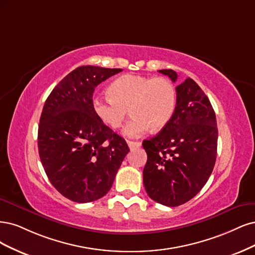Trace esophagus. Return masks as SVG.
Segmentation results:
<instances>
[{
  "mask_svg": "<svg viewBox=\"0 0 255 255\" xmlns=\"http://www.w3.org/2000/svg\"><path fill=\"white\" fill-rule=\"evenodd\" d=\"M127 144L129 146L130 149H134V148H138L139 146L142 145L141 142H134V141H127Z\"/></svg>",
  "mask_w": 255,
  "mask_h": 255,
  "instance_id": "esophagus-1",
  "label": "esophagus"
}]
</instances>
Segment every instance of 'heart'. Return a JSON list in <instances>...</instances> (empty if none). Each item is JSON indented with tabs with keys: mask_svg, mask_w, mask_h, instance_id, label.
<instances>
[{
	"mask_svg": "<svg viewBox=\"0 0 255 255\" xmlns=\"http://www.w3.org/2000/svg\"><path fill=\"white\" fill-rule=\"evenodd\" d=\"M109 94L93 100L96 117L113 129L121 128L128 109L132 118L124 133L129 137L141 136L151 127L160 130L174 114L177 93L174 85L164 77L123 75L109 86Z\"/></svg>",
	"mask_w": 255,
	"mask_h": 255,
	"instance_id": "obj_1",
	"label": "heart"
}]
</instances>
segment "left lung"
I'll return each mask as SVG.
<instances>
[{
    "instance_id": "8db88e82",
    "label": "left lung",
    "mask_w": 255,
    "mask_h": 255,
    "mask_svg": "<svg viewBox=\"0 0 255 255\" xmlns=\"http://www.w3.org/2000/svg\"><path fill=\"white\" fill-rule=\"evenodd\" d=\"M159 72L177 80L175 71ZM176 92V108L167 125L143 141L145 190L152 200L166 207L181 205L200 192L217 154L216 116L208 96L192 78L179 85Z\"/></svg>"
}]
</instances>
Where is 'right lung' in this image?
Returning <instances> with one entry per match:
<instances>
[{"label": "right lung", "instance_id": "right-lung-1", "mask_svg": "<svg viewBox=\"0 0 255 255\" xmlns=\"http://www.w3.org/2000/svg\"><path fill=\"white\" fill-rule=\"evenodd\" d=\"M121 71L83 65L68 74L45 101L38 128L40 160L53 186L72 201L104 197L129 152L125 139L93 109L95 88Z\"/></svg>", "mask_w": 255, "mask_h": 255}]
</instances>
